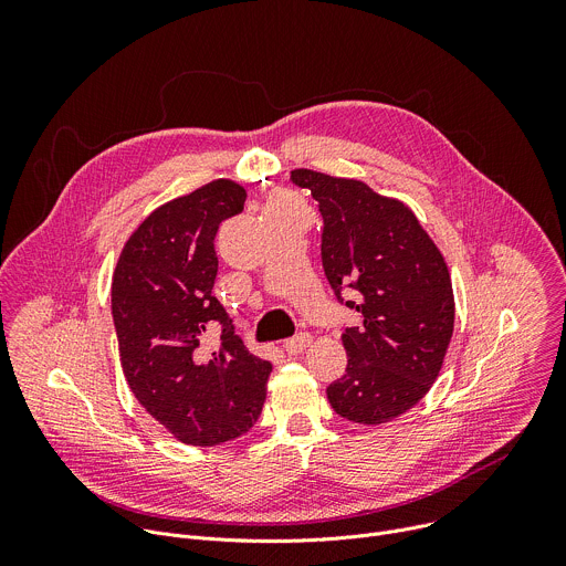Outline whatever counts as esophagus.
<instances>
[{
    "label": "esophagus",
    "instance_id": "obj_1",
    "mask_svg": "<svg viewBox=\"0 0 566 566\" xmlns=\"http://www.w3.org/2000/svg\"><path fill=\"white\" fill-rule=\"evenodd\" d=\"M311 334H306V332H300V334H295L293 338H289V340H284V349L289 352V354H300V352H304L308 345H311Z\"/></svg>",
    "mask_w": 566,
    "mask_h": 566
}]
</instances>
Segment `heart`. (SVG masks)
I'll list each match as a JSON object with an SVG mask.
<instances>
[{
	"label": "heart",
	"instance_id": "heart-1",
	"mask_svg": "<svg viewBox=\"0 0 566 566\" xmlns=\"http://www.w3.org/2000/svg\"><path fill=\"white\" fill-rule=\"evenodd\" d=\"M293 203H297L291 195H275L271 201H269V206H293Z\"/></svg>",
	"mask_w": 566,
	"mask_h": 566
}]
</instances>
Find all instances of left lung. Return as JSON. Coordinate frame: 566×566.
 Segmentation results:
<instances>
[{"instance_id": "1", "label": "left lung", "mask_w": 566, "mask_h": 566, "mask_svg": "<svg viewBox=\"0 0 566 566\" xmlns=\"http://www.w3.org/2000/svg\"><path fill=\"white\" fill-rule=\"evenodd\" d=\"M322 221V266L338 297L360 313L347 327L345 374L327 387L336 415L363 426L412 410L437 380L454 329L443 255L415 212L356 179L293 170ZM352 287L354 301L342 291Z\"/></svg>"}]
</instances>
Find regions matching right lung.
I'll return each mask as SVG.
<instances>
[{
    "label": "right lung",
    "instance_id": "1",
    "mask_svg": "<svg viewBox=\"0 0 566 566\" xmlns=\"http://www.w3.org/2000/svg\"><path fill=\"white\" fill-rule=\"evenodd\" d=\"M247 190L217 179L156 208L127 239L112 282L120 365L145 412L188 446H219L258 421L271 363L253 356L212 295L219 223ZM212 333L220 345L208 348Z\"/></svg>",
    "mask_w": 566,
    "mask_h": 566
}]
</instances>
